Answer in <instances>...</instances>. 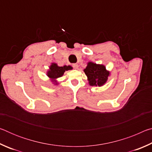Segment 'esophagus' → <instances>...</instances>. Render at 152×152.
<instances>
[{
    "instance_id": "esophagus-1",
    "label": "esophagus",
    "mask_w": 152,
    "mask_h": 152,
    "mask_svg": "<svg viewBox=\"0 0 152 152\" xmlns=\"http://www.w3.org/2000/svg\"><path fill=\"white\" fill-rule=\"evenodd\" d=\"M72 66H73V68L74 69H78V64H74Z\"/></svg>"
}]
</instances>
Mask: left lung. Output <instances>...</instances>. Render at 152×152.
I'll use <instances>...</instances> for the list:
<instances>
[{"label": "left lung", "instance_id": "obj_1", "mask_svg": "<svg viewBox=\"0 0 152 152\" xmlns=\"http://www.w3.org/2000/svg\"><path fill=\"white\" fill-rule=\"evenodd\" d=\"M84 72L87 76L89 85L92 86L104 85L110 74V71L107 70L104 65L92 61L88 62Z\"/></svg>", "mask_w": 152, "mask_h": 152}]
</instances>
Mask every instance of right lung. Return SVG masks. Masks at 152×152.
Masks as SVG:
<instances>
[{
	"mask_svg": "<svg viewBox=\"0 0 152 152\" xmlns=\"http://www.w3.org/2000/svg\"><path fill=\"white\" fill-rule=\"evenodd\" d=\"M70 70H72V67L71 66H59L56 63H51L46 74L52 84L54 85H58L59 83L57 79L62 76L66 71Z\"/></svg>",
	"mask_w": 152,
	"mask_h": 152,
	"instance_id": "add662e5",
	"label": "right lung"
}]
</instances>
